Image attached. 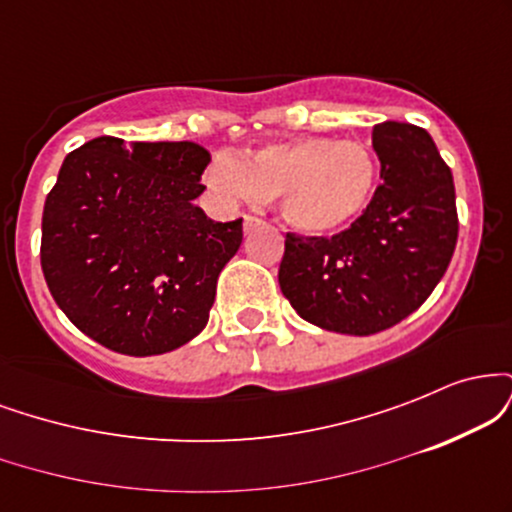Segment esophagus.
<instances>
[{
  "label": "esophagus",
  "mask_w": 512,
  "mask_h": 512,
  "mask_svg": "<svg viewBox=\"0 0 512 512\" xmlns=\"http://www.w3.org/2000/svg\"><path fill=\"white\" fill-rule=\"evenodd\" d=\"M262 223H264L262 219H257V216L248 214V216H245V219H243V231H245V233H252V231H257V228H260Z\"/></svg>",
  "instance_id": "esophagus-1"
}]
</instances>
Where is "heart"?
Returning a JSON list of instances; mask_svg holds the SVG:
<instances>
[{
  "label": "heart",
  "instance_id": "1",
  "mask_svg": "<svg viewBox=\"0 0 512 512\" xmlns=\"http://www.w3.org/2000/svg\"><path fill=\"white\" fill-rule=\"evenodd\" d=\"M378 158L366 144L305 137L257 149L245 161L219 154L204 182L221 202L279 197L289 226L308 236H330L368 209L378 187Z\"/></svg>",
  "mask_w": 512,
  "mask_h": 512
}]
</instances>
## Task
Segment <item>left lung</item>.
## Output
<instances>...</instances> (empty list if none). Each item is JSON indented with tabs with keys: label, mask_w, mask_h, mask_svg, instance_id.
Segmentation results:
<instances>
[{
	"label": "left lung",
	"mask_w": 512,
	"mask_h": 512,
	"mask_svg": "<svg viewBox=\"0 0 512 512\" xmlns=\"http://www.w3.org/2000/svg\"><path fill=\"white\" fill-rule=\"evenodd\" d=\"M383 182L332 238L286 233L281 293L303 320L330 332H383L431 296L457 243L455 182L426 129L373 127Z\"/></svg>",
	"instance_id": "1"
}]
</instances>
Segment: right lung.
Instances as JSON below:
<instances>
[{
    "instance_id": "right-lung-1",
    "label": "right lung",
    "mask_w": 512,
    "mask_h": 512,
    "mask_svg": "<svg viewBox=\"0 0 512 512\" xmlns=\"http://www.w3.org/2000/svg\"><path fill=\"white\" fill-rule=\"evenodd\" d=\"M209 151L195 142L98 137L64 158L45 199L43 264L62 313L127 356L178 349L207 327L243 219L197 207Z\"/></svg>"
}]
</instances>
